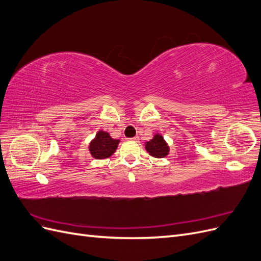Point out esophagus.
<instances>
[{"instance_id":"esophagus-1","label":"esophagus","mask_w":261,"mask_h":261,"mask_svg":"<svg viewBox=\"0 0 261 261\" xmlns=\"http://www.w3.org/2000/svg\"><path fill=\"white\" fill-rule=\"evenodd\" d=\"M130 140H132V141H136V143H137V141H139V137H138V136H135V137L130 138Z\"/></svg>"}]
</instances>
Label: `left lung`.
Instances as JSON below:
<instances>
[{
  "label": "left lung",
  "mask_w": 261,
  "mask_h": 261,
  "mask_svg": "<svg viewBox=\"0 0 261 261\" xmlns=\"http://www.w3.org/2000/svg\"><path fill=\"white\" fill-rule=\"evenodd\" d=\"M145 149L153 158H165L170 152V147L168 143L159 133H155L152 139L145 143Z\"/></svg>",
  "instance_id": "obj_1"
}]
</instances>
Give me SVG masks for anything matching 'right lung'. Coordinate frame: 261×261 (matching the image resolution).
<instances>
[{
    "instance_id": "obj_1",
    "label": "right lung",
    "mask_w": 261,
    "mask_h": 261,
    "mask_svg": "<svg viewBox=\"0 0 261 261\" xmlns=\"http://www.w3.org/2000/svg\"><path fill=\"white\" fill-rule=\"evenodd\" d=\"M120 139H114L108 132L98 130L96 136L89 143V152L92 158L103 160L111 156L117 149Z\"/></svg>"
}]
</instances>
